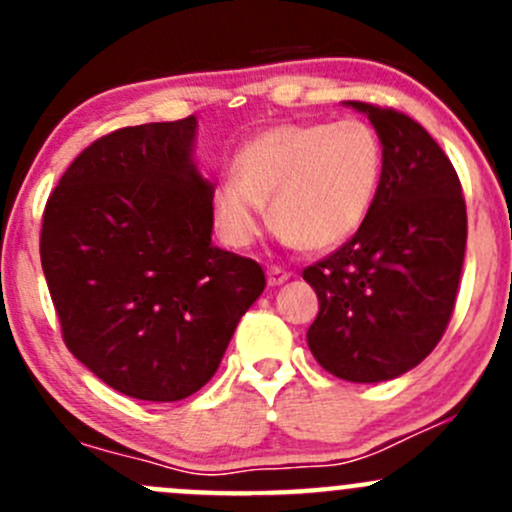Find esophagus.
I'll list each match as a JSON object with an SVG mask.
<instances>
[{"label":"esophagus","instance_id":"1","mask_svg":"<svg viewBox=\"0 0 512 512\" xmlns=\"http://www.w3.org/2000/svg\"><path fill=\"white\" fill-rule=\"evenodd\" d=\"M287 280H289V272L285 270V267H280V265L267 267V282H270L272 287L282 285V282H287Z\"/></svg>","mask_w":512,"mask_h":512}]
</instances>
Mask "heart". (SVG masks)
I'll list each match as a JSON object with an SVG mask.
<instances>
[{
    "label": "heart",
    "instance_id": "1",
    "mask_svg": "<svg viewBox=\"0 0 512 512\" xmlns=\"http://www.w3.org/2000/svg\"><path fill=\"white\" fill-rule=\"evenodd\" d=\"M384 173V146L361 118L280 123L257 133L213 193L220 237L245 250L265 227V203L282 237L329 250L359 230Z\"/></svg>",
    "mask_w": 512,
    "mask_h": 512
}]
</instances>
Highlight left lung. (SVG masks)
Wrapping results in <instances>:
<instances>
[{"instance_id":"8db88e82","label":"left lung","mask_w":512,"mask_h":512,"mask_svg":"<svg viewBox=\"0 0 512 512\" xmlns=\"http://www.w3.org/2000/svg\"><path fill=\"white\" fill-rule=\"evenodd\" d=\"M384 146L379 193L359 230L302 277L319 297L314 359L344 381L376 384L414 369L451 322L466 257V198L431 133L391 106L349 101Z\"/></svg>"}]
</instances>
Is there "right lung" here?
I'll list each match as a JSON object with an SVG mask.
<instances>
[{
    "label": "right lung",
    "mask_w": 512,
    "mask_h": 512,
    "mask_svg": "<svg viewBox=\"0 0 512 512\" xmlns=\"http://www.w3.org/2000/svg\"><path fill=\"white\" fill-rule=\"evenodd\" d=\"M195 116L101 136L61 175L41 267L69 352L121 394L180 401L218 371L265 289L213 235L215 185L190 163Z\"/></svg>",
    "instance_id": "right-lung-1"
}]
</instances>
